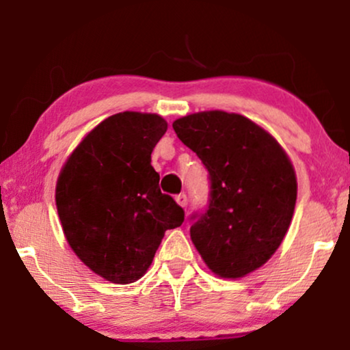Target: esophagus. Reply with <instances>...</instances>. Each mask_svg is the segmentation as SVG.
Returning <instances> with one entry per match:
<instances>
[{
    "mask_svg": "<svg viewBox=\"0 0 350 350\" xmlns=\"http://www.w3.org/2000/svg\"><path fill=\"white\" fill-rule=\"evenodd\" d=\"M174 200H176V202H178V206H180V207H186L187 206V196L184 194V192H183V194L176 196Z\"/></svg>",
    "mask_w": 350,
    "mask_h": 350,
    "instance_id": "34e87169",
    "label": "esophagus"
}]
</instances>
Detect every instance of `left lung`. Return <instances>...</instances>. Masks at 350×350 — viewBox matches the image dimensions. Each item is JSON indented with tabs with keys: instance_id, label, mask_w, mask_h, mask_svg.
<instances>
[{
	"instance_id": "left-lung-1",
	"label": "left lung",
	"mask_w": 350,
	"mask_h": 350,
	"mask_svg": "<svg viewBox=\"0 0 350 350\" xmlns=\"http://www.w3.org/2000/svg\"><path fill=\"white\" fill-rule=\"evenodd\" d=\"M211 179V204L191 240L220 278H242L278 250L296 206L291 159L265 128L239 113L199 111L172 123Z\"/></svg>"
}]
</instances>
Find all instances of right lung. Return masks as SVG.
<instances>
[{
    "label": "right lung",
    "instance_id": "right-lung-1",
    "mask_svg": "<svg viewBox=\"0 0 350 350\" xmlns=\"http://www.w3.org/2000/svg\"><path fill=\"white\" fill-rule=\"evenodd\" d=\"M163 116L122 111L98 123L64 163L55 206L64 235L85 267L116 284L148 271L164 232L184 211L159 191L151 152L166 133Z\"/></svg>",
    "mask_w": 350,
    "mask_h": 350
}]
</instances>
